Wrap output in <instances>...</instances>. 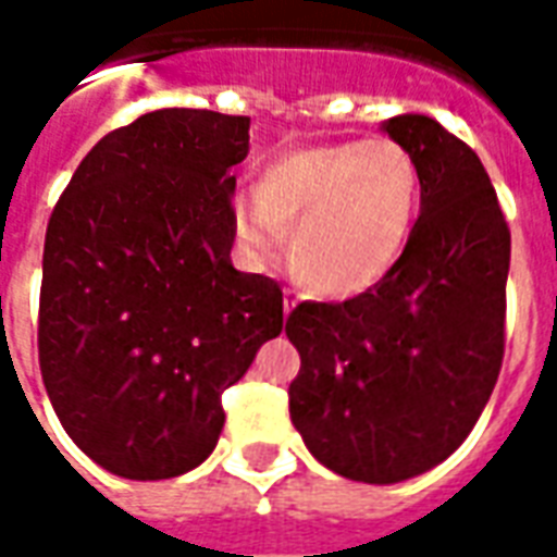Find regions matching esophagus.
I'll use <instances>...</instances> for the list:
<instances>
[{
    "mask_svg": "<svg viewBox=\"0 0 557 557\" xmlns=\"http://www.w3.org/2000/svg\"><path fill=\"white\" fill-rule=\"evenodd\" d=\"M295 304H298V298H295L292 292H286V298H283V313L289 315L292 310H295Z\"/></svg>",
    "mask_w": 557,
    "mask_h": 557,
    "instance_id": "1",
    "label": "esophagus"
}]
</instances>
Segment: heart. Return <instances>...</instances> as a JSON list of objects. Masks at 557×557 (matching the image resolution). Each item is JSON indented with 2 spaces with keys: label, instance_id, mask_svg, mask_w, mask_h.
Segmentation results:
<instances>
[{
  "label": "heart",
  "instance_id": "heart-1",
  "mask_svg": "<svg viewBox=\"0 0 557 557\" xmlns=\"http://www.w3.org/2000/svg\"><path fill=\"white\" fill-rule=\"evenodd\" d=\"M423 202L420 166L391 137L343 139L286 151L268 163L253 206L235 208L250 256H274L289 232V271L304 289L346 298L391 274Z\"/></svg>",
  "mask_w": 557,
  "mask_h": 557
}]
</instances>
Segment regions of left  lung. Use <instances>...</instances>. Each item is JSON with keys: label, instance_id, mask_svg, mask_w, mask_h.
<instances>
[{"label": "left lung", "instance_id": "8db88e82", "mask_svg": "<svg viewBox=\"0 0 557 557\" xmlns=\"http://www.w3.org/2000/svg\"><path fill=\"white\" fill-rule=\"evenodd\" d=\"M387 137L420 166L423 202L385 280L343 304H298L289 414L307 450L361 483L430 471L474 430L504 358L510 230L480 158L420 113Z\"/></svg>", "mask_w": 557, "mask_h": 557}]
</instances>
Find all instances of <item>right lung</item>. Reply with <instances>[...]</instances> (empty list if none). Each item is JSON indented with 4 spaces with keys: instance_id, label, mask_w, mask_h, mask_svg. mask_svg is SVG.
<instances>
[{
    "instance_id": "1",
    "label": "right lung",
    "mask_w": 557,
    "mask_h": 557,
    "mask_svg": "<svg viewBox=\"0 0 557 557\" xmlns=\"http://www.w3.org/2000/svg\"><path fill=\"white\" fill-rule=\"evenodd\" d=\"M250 119L154 110L91 148L47 223L38 358L79 450L178 478L223 430V387L283 331V292L232 265Z\"/></svg>"
}]
</instances>
